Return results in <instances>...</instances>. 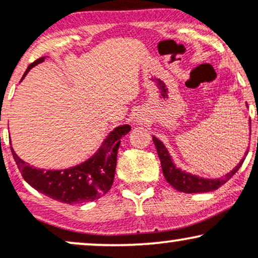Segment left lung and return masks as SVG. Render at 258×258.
Segmentation results:
<instances>
[{
	"mask_svg": "<svg viewBox=\"0 0 258 258\" xmlns=\"http://www.w3.org/2000/svg\"><path fill=\"white\" fill-rule=\"evenodd\" d=\"M248 126H250L251 130V121H248ZM153 142L155 144L156 150H158V155L160 158V161H161L162 173H164L165 178H166L167 182L176 190L183 191V193H207V191H212L218 189L227 180L232 178L236 171L241 167L245 156L248 153V150H246L244 154V158L239 161V164L232 171L224 174V176L218 177V178H205V177H200L199 174L186 172V171L182 170V168L177 167V165L174 164L172 156H171L167 148L165 147V144L160 139L156 138L155 136H153Z\"/></svg>",
	"mask_w": 258,
	"mask_h": 258,
	"instance_id": "8db88e82",
	"label": "left lung"
}]
</instances>
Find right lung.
Wrapping results in <instances>:
<instances>
[{"mask_svg": "<svg viewBox=\"0 0 258 258\" xmlns=\"http://www.w3.org/2000/svg\"><path fill=\"white\" fill-rule=\"evenodd\" d=\"M42 57L29 65L23 79L34 67L44 61ZM131 131L130 125L115 127L106 136L93 155L75 166L63 170H43L30 166L11 147L13 158L23 178L37 191L64 204H82L94 201L110 190L116 168L120 139Z\"/></svg>", "mask_w": 258, "mask_h": 258, "instance_id": "obj_1", "label": "right lung"}]
</instances>
